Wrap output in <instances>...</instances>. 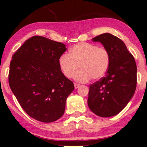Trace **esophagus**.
<instances>
[{"label":"esophagus","instance_id":"obj_1","mask_svg":"<svg viewBox=\"0 0 147 147\" xmlns=\"http://www.w3.org/2000/svg\"><path fill=\"white\" fill-rule=\"evenodd\" d=\"M80 86V85L78 84H76V83H74V87H75L76 89H77V88H78Z\"/></svg>","mask_w":147,"mask_h":147}]
</instances>
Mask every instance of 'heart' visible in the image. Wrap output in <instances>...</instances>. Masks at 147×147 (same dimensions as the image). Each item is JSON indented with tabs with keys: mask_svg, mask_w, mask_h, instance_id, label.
Wrapping results in <instances>:
<instances>
[{
	"mask_svg": "<svg viewBox=\"0 0 147 147\" xmlns=\"http://www.w3.org/2000/svg\"><path fill=\"white\" fill-rule=\"evenodd\" d=\"M110 64V55L104 47L88 43H81L69 50V54H63L59 59L62 73L68 78L74 76L80 82H87L93 78L100 79L105 75Z\"/></svg>",
	"mask_w": 147,
	"mask_h": 147,
	"instance_id": "b5f03b06",
	"label": "heart"
}]
</instances>
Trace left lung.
<instances>
[{
  "label": "left lung",
  "instance_id": "left-lung-1",
  "mask_svg": "<svg viewBox=\"0 0 147 147\" xmlns=\"http://www.w3.org/2000/svg\"><path fill=\"white\" fill-rule=\"evenodd\" d=\"M108 50L110 64L106 75L89 88L88 106L101 117L117 115L133 97L136 88L137 67L123 41L110 33L92 39Z\"/></svg>",
  "mask_w": 147,
  "mask_h": 147
}]
</instances>
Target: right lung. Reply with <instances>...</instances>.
<instances>
[{"label": "right lung", "instance_id": "1", "mask_svg": "<svg viewBox=\"0 0 147 147\" xmlns=\"http://www.w3.org/2000/svg\"><path fill=\"white\" fill-rule=\"evenodd\" d=\"M66 50L63 43L33 36L13 55L10 88L23 110L35 120L51 123L64 114L67 98L74 89L59 65Z\"/></svg>", "mask_w": 147, "mask_h": 147}]
</instances>
